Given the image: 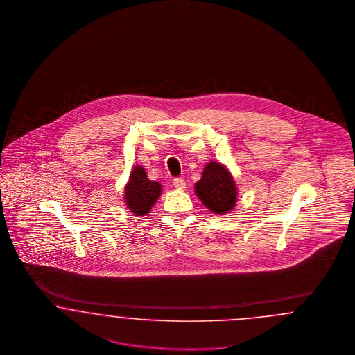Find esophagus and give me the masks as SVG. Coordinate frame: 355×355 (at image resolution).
<instances>
[{
  "label": "esophagus",
  "instance_id": "1",
  "mask_svg": "<svg viewBox=\"0 0 355 355\" xmlns=\"http://www.w3.org/2000/svg\"><path fill=\"white\" fill-rule=\"evenodd\" d=\"M173 185H175V188H178V189H184L185 182L182 178H176V179H173Z\"/></svg>",
  "mask_w": 355,
  "mask_h": 355
}]
</instances>
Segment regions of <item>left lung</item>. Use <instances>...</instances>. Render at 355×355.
<instances>
[{
  "label": "left lung",
  "instance_id": "8db88e82",
  "mask_svg": "<svg viewBox=\"0 0 355 355\" xmlns=\"http://www.w3.org/2000/svg\"><path fill=\"white\" fill-rule=\"evenodd\" d=\"M195 192L201 202L216 215L231 212L237 199V189L231 173L216 162L205 166L200 180L195 184Z\"/></svg>",
  "mask_w": 355,
  "mask_h": 355
}]
</instances>
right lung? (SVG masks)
<instances>
[{
    "label": "right lung",
    "mask_w": 355,
    "mask_h": 355,
    "mask_svg": "<svg viewBox=\"0 0 355 355\" xmlns=\"http://www.w3.org/2000/svg\"><path fill=\"white\" fill-rule=\"evenodd\" d=\"M160 192V184L151 182L144 168L135 167L131 172L128 184L125 185V204L135 216H143L151 211Z\"/></svg>",
    "instance_id": "1"
}]
</instances>
